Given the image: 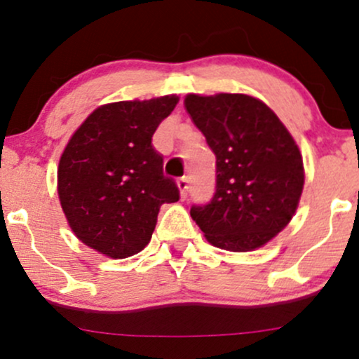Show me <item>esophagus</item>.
Wrapping results in <instances>:
<instances>
[{"mask_svg":"<svg viewBox=\"0 0 359 359\" xmlns=\"http://www.w3.org/2000/svg\"><path fill=\"white\" fill-rule=\"evenodd\" d=\"M177 187H179V191H180V197L185 199V197H187V191H189L187 177H182V179L177 180Z\"/></svg>","mask_w":359,"mask_h":359,"instance_id":"esophagus-1","label":"esophagus"}]
</instances>
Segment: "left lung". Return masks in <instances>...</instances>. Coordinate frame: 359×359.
I'll return each instance as SVG.
<instances>
[{
  "label": "left lung",
  "mask_w": 359,
  "mask_h": 359,
  "mask_svg": "<svg viewBox=\"0 0 359 359\" xmlns=\"http://www.w3.org/2000/svg\"><path fill=\"white\" fill-rule=\"evenodd\" d=\"M184 106L216 155V194L191 216L216 248L253 251L294 217L304 189L300 150L269 106L248 94H187Z\"/></svg>",
  "instance_id": "8db88e82"
}]
</instances>
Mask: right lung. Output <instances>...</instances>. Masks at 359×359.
Listing matches in <instances>:
<instances>
[{
	"mask_svg": "<svg viewBox=\"0 0 359 359\" xmlns=\"http://www.w3.org/2000/svg\"><path fill=\"white\" fill-rule=\"evenodd\" d=\"M175 94L102 104L86 118L62 151L57 192L69 226L89 248L121 259L151 240L160 205L179 201L151 147Z\"/></svg>",
	"mask_w": 359,
	"mask_h": 359,
	"instance_id": "1",
	"label": "right lung"
}]
</instances>
